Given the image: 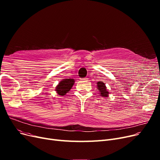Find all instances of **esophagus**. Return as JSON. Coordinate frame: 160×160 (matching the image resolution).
Segmentation results:
<instances>
[{
	"instance_id": "1",
	"label": "esophagus",
	"mask_w": 160,
	"mask_h": 160,
	"mask_svg": "<svg viewBox=\"0 0 160 160\" xmlns=\"http://www.w3.org/2000/svg\"><path fill=\"white\" fill-rule=\"evenodd\" d=\"M88 77H85V78H84V80H88Z\"/></svg>"
}]
</instances>
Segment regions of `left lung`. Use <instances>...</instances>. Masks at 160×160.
Instances as JSON below:
<instances>
[{
    "mask_svg": "<svg viewBox=\"0 0 160 160\" xmlns=\"http://www.w3.org/2000/svg\"><path fill=\"white\" fill-rule=\"evenodd\" d=\"M97 88H98V89L99 91L101 96H102L103 98H108L109 95V91H108L105 84L103 81H98L97 83Z\"/></svg>",
    "mask_w": 160,
    "mask_h": 160,
    "instance_id": "left-lung-1",
    "label": "left lung"
}]
</instances>
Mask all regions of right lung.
<instances>
[{
  "label": "right lung",
  "mask_w": 160,
  "mask_h": 160,
  "mask_svg": "<svg viewBox=\"0 0 160 160\" xmlns=\"http://www.w3.org/2000/svg\"><path fill=\"white\" fill-rule=\"evenodd\" d=\"M75 80L72 79H64L59 83V85H57L56 87L55 91L59 95H65L67 93L70 91L72 88V85H74Z\"/></svg>",
  "instance_id": "add662e5"
}]
</instances>
